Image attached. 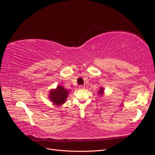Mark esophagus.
<instances>
[{
    "mask_svg": "<svg viewBox=\"0 0 155 155\" xmlns=\"http://www.w3.org/2000/svg\"><path fill=\"white\" fill-rule=\"evenodd\" d=\"M78 88H79V89H84L85 88V86L84 85H80L78 87Z\"/></svg>",
    "mask_w": 155,
    "mask_h": 155,
    "instance_id": "esophagus-1",
    "label": "esophagus"
}]
</instances>
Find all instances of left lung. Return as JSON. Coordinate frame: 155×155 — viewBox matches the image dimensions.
Masks as SVG:
<instances>
[{
    "label": "left lung",
    "instance_id": "1",
    "mask_svg": "<svg viewBox=\"0 0 155 155\" xmlns=\"http://www.w3.org/2000/svg\"><path fill=\"white\" fill-rule=\"evenodd\" d=\"M104 89L103 88H101L99 90V91L98 92V94L100 95H102L103 94H104Z\"/></svg>",
    "mask_w": 155,
    "mask_h": 155
}]
</instances>
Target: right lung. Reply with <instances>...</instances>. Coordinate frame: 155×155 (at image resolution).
<instances>
[{"instance_id":"1","label":"right lung","mask_w":155,"mask_h":155,"mask_svg":"<svg viewBox=\"0 0 155 155\" xmlns=\"http://www.w3.org/2000/svg\"><path fill=\"white\" fill-rule=\"evenodd\" d=\"M69 91L61 86H58L56 89H52L50 91L49 99L55 105H61L66 101Z\"/></svg>"}]
</instances>
